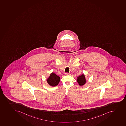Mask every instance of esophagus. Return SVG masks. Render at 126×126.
Masks as SVG:
<instances>
[{"mask_svg":"<svg viewBox=\"0 0 126 126\" xmlns=\"http://www.w3.org/2000/svg\"><path fill=\"white\" fill-rule=\"evenodd\" d=\"M65 74H66V75H70V74L67 72V73H65Z\"/></svg>","mask_w":126,"mask_h":126,"instance_id":"34e87169","label":"esophagus"}]
</instances>
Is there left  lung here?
<instances>
[{"mask_svg":"<svg viewBox=\"0 0 126 126\" xmlns=\"http://www.w3.org/2000/svg\"><path fill=\"white\" fill-rule=\"evenodd\" d=\"M77 82L80 86H83L86 83V80L85 79V75L82 74L81 75L77 77Z\"/></svg>","mask_w":126,"mask_h":126,"instance_id":"left-lung-1","label":"left lung"}]
</instances>
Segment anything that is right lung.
Instances as JSON below:
<instances>
[{
  "label": "right lung",
  "mask_w": 126,
  "mask_h": 126,
  "mask_svg": "<svg viewBox=\"0 0 126 126\" xmlns=\"http://www.w3.org/2000/svg\"><path fill=\"white\" fill-rule=\"evenodd\" d=\"M60 80V77L56 75L55 73L52 72L47 79V82L49 85L52 87H55L58 85Z\"/></svg>",
  "instance_id": "right-lung-1"
}]
</instances>
